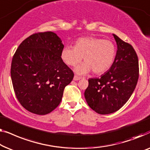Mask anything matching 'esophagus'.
<instances>
[{"instance_id":"obj_1","label":"esophagus","mask_w":150,"mask_h":150,"mask_svg":"<svg viewBox=\"0 0 150 150\" xmlns=\"http://www.w3.org/2000/svg\"><path fill=\"white\" fill-rule=\"evenodd\" d=\"M80 79H81V77L77 75H75L74 77H73V80H75V81H78V80H79Z\"/></svg>"}]
</instances>
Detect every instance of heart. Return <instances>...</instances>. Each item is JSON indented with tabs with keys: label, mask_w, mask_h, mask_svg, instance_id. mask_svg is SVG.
Segmentation results:
<instances>
[{
	"label": "heart",
	"mask_w": 150,
	"mask_h": 150,
	"mask_svg": "<svg viewBox=\"0 0 150 150\" xmlns=\"http://www.w3.org/2000/svg\"><path fill=\"white\" fill-rule=\"evenodd\" d=\"M116 49L114 43L100 38L86 37L78 39L75 47L66 46L61 52V58L69 66H75L83 59L85 62L75 69L78 75H86L92 70L102 74L109 70L114 61Z\"/></svg>",
	"instance_id": "obj_1"
}]
</instances>
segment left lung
<instances>
[{"label":"left lung","mask_w":150,"mask_h":150,"mask_svg":"<svg viewBox=\"0 0 150 150\" xmlns=\"http://www.w3.org/2000/svg\"><path fill=\"white\" fill-rule=\"evenodd\" d=\"M117 50L110 69L100 78H90L84 92L90 108L99 114L119 110L135 89L139 78V61L135 51L113 34Z\"/></svg>","instance_id":"1"}]
</instances>
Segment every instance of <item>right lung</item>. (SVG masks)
<instances>
[{
    "label": "right lung",
    "mask_w": 150,
    "mask_h": 150,
    "mask_svg": "<svg viewBox=\"0 0 150 150\" xmlns=\"http://www.w3.org/2000/svg\"><path fill=\"white\" fill-rule=\"evenodd\" d=\"M62 40L56 33L34 34L19 45L12 59L11 77L22 106L37 115L58 106L64 88L74 77L63 62Z\"/></svg>",
    "instance_id": "add662e5"
}]
</instances>
